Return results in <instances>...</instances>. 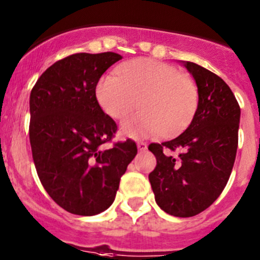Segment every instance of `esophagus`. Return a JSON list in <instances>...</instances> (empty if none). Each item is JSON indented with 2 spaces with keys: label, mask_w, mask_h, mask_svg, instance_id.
<instances>
[{
  "label": "esophagus",
  "mask_w": 260,
  "mask_h": 260,
  "mask_svg": "<svg viewBox=\"0 0 260 260\" xmlns=\"http://www.w3.org/2000/svg\"><path fill=\"white\" fill-rule=\"evenodd\" d=\"M137 147H138V151L139 152H146L147 148H148V146H147L144 142H139L137 144Z\"/></svg>",
  "instance_id": "34e87169"
}]
</instances>
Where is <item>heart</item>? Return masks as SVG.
I'll use <instances>...</instances> for the list:
<instances>
[{"label":"heart","mask_w":260,"mask_h":260,"mask_svg":"<svg viewBox=\"0 0 260 260\" xmlns=\"http://www.w3.org/2000/svg\"><path fill=\"white\" fill-rule=\"evenodd\" d=\"M118 77L106 75L96 85L99 106L109 117L122 120L138 106L142 111L123 121L126 137L177 134L187 127L197 108L194 83L178 70L154 59H137L118 67Z\"/></svg>","instance_id":"heart-1"}]
</instances>
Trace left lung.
<instances>
[{
  "mask_svg": "<svg viewBox=\"0 0 260 260\" xmlns=\"http://www.w3.org/2000/svg\"><path fill=\"white\" fill-rule=\"evenodd\" d=\"M193 76L199 103L189 126L175 139L149 151L156 169L149 174L157 205L179 218L194 216L208 209L224 189L239 144L240 106L222 78L192 61H180ZM179 149L178 157L163 149Z\"/></svg>",
  "mask_w": 260,
  "mask_h": 260,
  "instance_id": "1",
  "label": "left lung"
}]
</instances>
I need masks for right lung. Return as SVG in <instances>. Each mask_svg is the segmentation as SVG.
I'll return each instance as SVG.
<instances>
[{"instance_id":"1","label":"right lung","mask_w":260,"mask_h":260,"mask_svg":"<svg viewBox=\"0 0 260 260\" xmlns=\"http://www.w3.org/2000/svg\"><path fill=\"white\" fill-rule=\"evenodd\" d=\"M121 59L116 52L73 54L49 67L30 91L29 140L38 178L49 196L76 215L107 210L137 156L130 139L104 148L117 125L95 94L102 75Z\"/></svg>"}]
</instances>
